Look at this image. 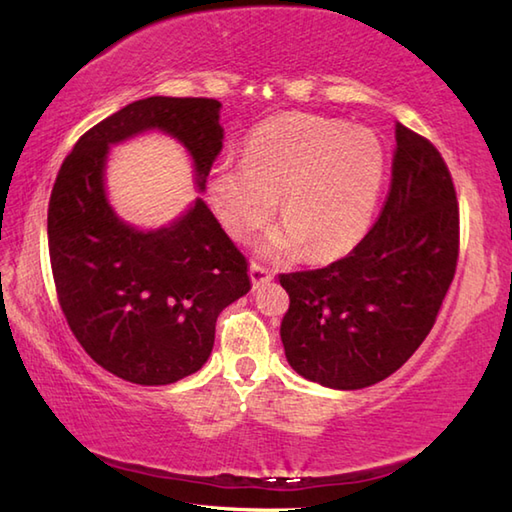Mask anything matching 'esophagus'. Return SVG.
<instances>
[{
	"instance_id": "34e87169",
	"label": "esophagus",
	"mask_w": 512,
	"mask_h": 512,
	"mask_svg": "<svg viewBox=\"0 0 512 512\" xmlns=\"http://www.w3.org/2000/svg\"><path fill=\"white\" fill-rule=\"evenodd\" d=\"M270 279H273V273H270L266 266L257 264V262H250V281H253V288L268 284Z\"/></svg>"
}]
</instances>
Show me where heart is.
<instances>
[{"mask_svg": "<svg viewBox=\"0 0 512 512\" xmlns=\"http://www.w3.org/2000/svg\"><path fill=\"white\" fill-rule=\"evenodd\" d=\"M385 178V149L374 132L310 114L275 116L246 138L242 162H217L209 198L226 233L244 242L277 209L286 226L270 253L339 257L367 233Z\"/></svg>", "mask_w": 512, "mask_h": 512, "instance_id": "1", "label": "heart"}]
</instances>
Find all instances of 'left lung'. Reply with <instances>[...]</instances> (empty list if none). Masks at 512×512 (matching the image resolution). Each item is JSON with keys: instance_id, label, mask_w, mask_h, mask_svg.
Here are the masks:
<instances>
[{"instance_id": "8db88e82", "label": "left lung", "mask_w": 512, "mask_h": 512, "mask_svg": "<svg viewBox=\"0 0 512 512\" xmlns=\"http://www.w3.org/2000/svg\"><path fill=\"white\" fill-rule=\"evenodd\" d=\"M460 255V206L436 145L396 123L389 193L350 255L279 275L281 341L297 374L363 389L409 361L436 323Z\"/></svg>"}]
</instances>
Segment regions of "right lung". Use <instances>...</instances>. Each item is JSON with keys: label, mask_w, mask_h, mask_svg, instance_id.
I'll return each mask as SVG.
<instances>
[{"label": "right lung", "mask_w": 512, "mask_h": 512, "mask_svg": "<svg viewBox=\"0 0 512 512\" xmlns=\"http://www.w3.org/2000/svg\"><path fill=\"white\" fill-rule=\"evenodd\" d=\"M220 107L171 96L129 103L76 140L54 180L48 248L61 312L92 361L127 383L169 385L198 372L217 317L250 277L202 200L160 231L118 220L103 189L107 147L158 127L189 149L204 189L222 151Z\"/></svg>", "instance_id": "right-lung-1"}]
</instances>
